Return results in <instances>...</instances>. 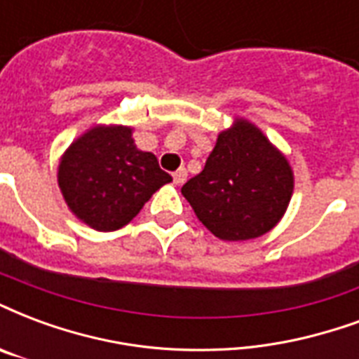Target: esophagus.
<instances>
[{
	"mask_svg": "<svg viewBox=\"0 0 359 359\" xmlns=\"http://www.w3.org/2000/svg\"><path fill=\"white\" fill-rule=\"evenodd\" d=\"M187 177H188V172L184 167H180L179 171L172 172V180H175V184H182V182L187 180Z\"/></svg>",
	"mask_w": 359,
	"mask_h": 359,
	"instance_id": "1",
	"label": "esophagus"
}]
</instances>
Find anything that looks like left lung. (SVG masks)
<instances>
[{
    "mask_svg": "<svg viewBox=\"0 0 359 359\" xmlns=\"http://www.w3.org/2000/svg\"><path fill=\"white\" fill-rule=\"evenodd\" d=\"M180 192L219 240H255L285 213L293 196V171L259 127L236 119L219 135L203 171Z\"/></svg>",
    "mask_w": 359,
    "mask_h": 359,
    "instance_id": "left-lung-1",
    "label": "left lung"
}]
</instances>
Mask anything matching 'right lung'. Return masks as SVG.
Wrapping results in <instances>:
<instances>
[{
	"instance_id": "obj_1",
	"label": "right lung",
	"mask_w": 359,
	"mask_h": 359,
	"mask_svg": "<svg viewBox=\"0 0 359 359\" xmlns=\"http://www.w3.org/2000/svg\"><path fill=\"white\" fill-rule=\"evenodd\" d=\"M131 135V127H93L60 159L58 187L66 205L98 232L126 226L156 190L172 180L152 152L135 146Z\"/></svg>"
}]
</instances>
